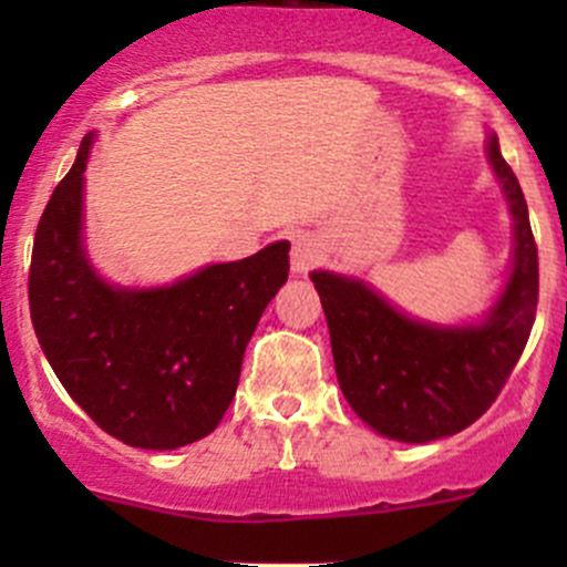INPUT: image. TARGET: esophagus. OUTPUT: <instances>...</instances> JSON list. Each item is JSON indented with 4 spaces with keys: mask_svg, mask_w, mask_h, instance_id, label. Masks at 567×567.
Returning a JSON list of instances; mask_svg holds the SVG:
<instances>
[{
    "mask_svg": "<svg viewBox=\"0 0 567 567\" xmlns=\"http://www.w3.org/2000/svg\"><path fill=\"white\" fill-rule=\"evenodd\" d=\"M320 257H323V251H320L318 238H312L310 233H301V236L293 238V249H290V266H293L296 274L310 271Z\"/></svg>",
    "mask_w": 567,
    "mask_h": 567,
    "instance_id": "esophagus-1",
    "label": "esophagus"
}]
</instances>
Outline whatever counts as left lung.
Instances as JSON below:
<instances>
[{"instance_id":"left-lung-1","label":"left lung","mask_w":567,"mask_h":567,"mask_svg":"<svg viewBox=\"0 0 567 567\" xmlns=\"http://www.w3.org/2000/svg\"><path fill=\"white\" fill-rule=\"evenodd\" d=\"M488 158L516 221V262L483 326L416 323L357 279L312 274L342 394L370 427L398 442H433L480 420L527 348L537 312V244L527 199L496 136L488 142Z\"/></svg>"}]
</instances>
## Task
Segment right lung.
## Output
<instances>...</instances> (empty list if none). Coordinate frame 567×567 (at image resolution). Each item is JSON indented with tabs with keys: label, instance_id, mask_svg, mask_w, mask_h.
<instances>
[{
	"label": "right lung",
	"instance_id": "obj_1",
	"mask_svg": "<svg viewBox=\"0 0 567 567\" xmlns=\"http://www.w3.org/2000/svg\"><path fill=\"white\" fill-rule=\"evenodd\" d=\"M84 136L38 221L30 312L45 359L90 420L123 444L175 450L225 416L244 351L288 279V241L219 262L173 288L101 282L82 249Z\"/></svg>",
	"mask_w": 567,
	"mask_h": 567
}]
</instances>
